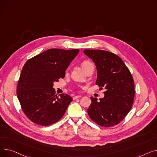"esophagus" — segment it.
<instances>
[{
    "instance_id": "esophagus-1",
    "label": "esophagus",
    "mask_w": 157,
    "mask_h": 157,
    "mask_svg": "<svg viewBox=\"0 0 157 157\" xmlns=\"http://www.w3.org/2000/svg\"><path fill=\"white\" fill-rule=\"evenodd\" d=\"M80 97H81V95H76V96L73 97V100H76V99H77V98H80Z\"/></svg>"
}]
</instances>
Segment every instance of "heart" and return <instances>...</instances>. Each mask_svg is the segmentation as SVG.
Listing matches in <instances>:
<instances>
[{
  "instance_id": "heart-1",
  "label": "heart",
  "mask_w": 157,
  "mask_h": 157,
  "mask_svg": "<svg viewBox=\"0 0 157 157\" xmlns=\"http://www.w3.org/2000/svg\"><path fill=\"white\" fill-rule=\"evenodd\" d=\"M90 64H92V63L90 62V61L85 60V61L82 62V63H81V67H82V68H83V69L84 70L86 67H87L89 65H90Z\"/></svg>"
}]
</instances>
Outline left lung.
Wrapping results in <instances>:
<instances>
[{
    "mask_svg": "<svg viewBox=\"0 0 157 157\" xmlns=\"http://www.w3.org/2000/svg\"><path fill=\"white\" fill-rule=\"evenodd\" d=\"M83 53L96 65V85L102 89L104 97H91L87 110L90 118L102 127H113L121 121L134 102L135 88L133 77L125 63L113 53L101 49H84Z\"/></svg>",
    "mask_w": 157,
    "mask_h": 157,
    "instance_id": "left-lung-1",
    "label": "left lung"
}]
</instances>
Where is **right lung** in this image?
<instances>
[{
	"label": "right lung",
	"instance_id": "right-lung-1",
	"mask_svg": "<svg viewBox=\"0 0 157 157\" xmlns=\"http://www.w3.org/2000/svg\"><path fill=\"white\" fill-rule=\"evenodd\" d=\"M79 52L78 49H49L25 63L16 90L23 111L32 122L50 125L63 116L72 98L64 94L55 95L53 83L64 78Z\"/></svg>",
	"mask_w": 157,
	"mask_h": 157
}]
</instances>
